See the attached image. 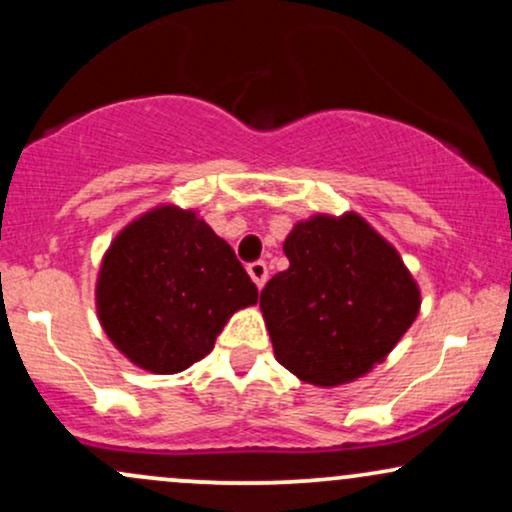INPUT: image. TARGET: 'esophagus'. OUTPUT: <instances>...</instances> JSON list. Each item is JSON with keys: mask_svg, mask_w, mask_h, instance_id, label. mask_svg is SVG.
I'll list each match as a JSON object with an SVG mask.
<instances>
[{"mask_svg": "<svg viewBox=\"0 0 512 512\" xmlns=\"http://www.w3.org/2000/svg\"><path fill=\"white\" fill-rule=\"evenodd\" d=\"M248 274L252 276V281H255V284H257V289H262V286L267 284V276H269L267 262H262V260L250 262L248 264Z\"/></svg>", "mask_w": 512, "mask_h": 512, "instance_id": "1", "label": "esophagus"}]
</instances>
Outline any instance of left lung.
I'll list each match as a JSON object with an SVG mask.
<instances>
[{
	"label": "left lung",
	"mask_w": 512,
	"mask_h": 512,
	"mask_svg": "<svg viewBox=\"0 0 512 512\" xmlns=\"http://www.w3.org/2000/svg\"><path fill=\"white\" fill-rule=\"evenodd\" d=\"M289 269L262 289L274 356L310 385L351 383L395 349L419 315V286L358 214L313 216L284 243Z\"/></svg>",
	"instance_id": "obj_1"
}]
</instances>
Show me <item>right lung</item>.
<instances>
[{"mask_svg":"<svg viewBox=\"0 0 512 512\" xmlns=\"http://www.w3.org/2000/svg\"><path fill=\"white\" fill-rule=\"evenodd\" d=\"M257 303L226 240L195 211L158 207L139 216L105 252L98 317L117 349L151 373H180L214 349L236 310Z\"/></svg>","mask_w":512,"mask_h":512,"instance_id":"1","label":"right lung"}]
</instances>
